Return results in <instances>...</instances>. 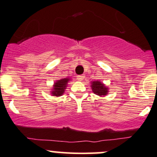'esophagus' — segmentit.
<instances>
[{
  "label": "esophagus",
  "instance_id": "1",
  "mask_svg": "<svg viewBox=\"0 0 157 157\" xmlns=\"http://www.w3.org/2000/svg\"><path fill=\"white\" fill-rule=\"evenodd\" d=\"M84 75H78V76H77V79H78V81H82V80H84Z\"/></svg>",
  "mask_w": 157,
  "mask_h": 157
}]
</instances>
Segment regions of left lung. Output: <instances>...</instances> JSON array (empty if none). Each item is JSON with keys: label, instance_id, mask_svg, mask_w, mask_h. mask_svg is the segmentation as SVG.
<instances>
[{"label": "left lung", "instance_id": "obj_1", "mask_svg": "<svg viewBox=\"0 0 157 157\" xmlns=\"http://www.w3.org/2000/svg\"><path fill=\"white\" fill-rule=\"evenodd\" d=\"M91 85L92 87L93 92L96 95L101 96H105L107 94V88L105 87V86L101 82H93Z\"/></svg>", "mask_w": 157, "mask_h": 157}]
</instances>
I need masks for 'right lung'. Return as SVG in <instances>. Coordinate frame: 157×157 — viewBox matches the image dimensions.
I'll return each instance as SVG.
<instances>
[{"label":"right lung","mask_w":157,"mask_h":157,"mask_svg":"<svg viewBox=\"0 0 157 157\" xmlns=\"http://www.w3.org/2000/svg\"><path fill=\"white\" fill-rule=\"evenodd\" d=\"M69 78H62L61 80H59L57 82H56L54 84L53 91L52 92V94L56 96H61L64 92V90L66 89L67 84L69 82Z\"/></svg>","instance_id":"1"}]
</instances>
